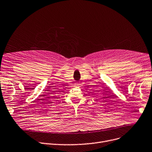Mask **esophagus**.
<instances>
[{
  "label": "esophagus",
  "instance_id": "34e87169",
  "mask_svg": "<svg viewBox=\"0 0 152 152\" xmlns=\"http://www.w3.org/2000/svg\"><path fill=\"white\" fill-rule=\"evenodd\" d=\"M75 85L77 86H79L80 84L79 83H75Z\"/></svg>",
  "mask_w": 152,
  "mask_h": 152
}]
</instances>
